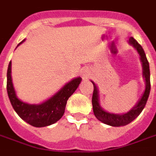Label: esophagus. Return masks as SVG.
I'll use <instances>...</instances> for the list:
<instances>
[{"label": "esophagus", "instance_id": "obj_1", "mask_svg": "<svg viewBox=\"0 0 156 156\" xmlns=\"http://www.w3.org/2000/svg\"><path fill=\"white\" fill-rule=\"evenodd\" d=\"M83 78H88V73H83Z\"/></svg>", "mask_w": 156, "mask_h": 156}]
</instances>
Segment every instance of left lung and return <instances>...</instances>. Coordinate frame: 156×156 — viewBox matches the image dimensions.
<instances>
[{
	"mask_svg": "<svg viewBox=\"0 0 156 156\" xmlns=\"http://www.w3.org/2000/svg\"><path fill=\"white\" fill-rule=\"evenodd\" d=\"M129 43L132 45L137 50L138 53L140 56V61L142 62V68H143V77L144 78V81H145V89H144V94L140 99V101L138 102L137 105L124 115H115V114H110L108 112L105 111L99 105L98 91L97 86L95 85L94 82H92L94 84V94H93V97H92V105H93V109H94V114L95 117L97 118L98 120L103 122L104 124H108L110 126H115V127L127 125L128 124L131 123L140 115V113L144 109V106L146 105V102H147L150 92H151L150 66H149V62L146 58L144 49L141 47L140 44H139L138 41L133 37L129 38Z\"/></svg>",
	"mask_w": 156,
	"mask_h": 156,
	"instance_id": "left-lung-1",
	"label": "left lung"
}]
</instances>
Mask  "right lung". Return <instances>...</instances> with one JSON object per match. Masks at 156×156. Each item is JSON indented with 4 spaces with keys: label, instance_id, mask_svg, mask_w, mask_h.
Here are the masks:
<instances>
[{
    "label": "right lung",
    "instance_id": "right-lung-1",
    "mask_svg": "<svg viewBox=\"0 0 156 156\" xmlns=\"http://www.w3.org/2000/svg\"><path fill=\"white\" fill-rule=\"evenodd\" d=\"M25 40L18 44H22ZM17 46V47H18ZM12 62H9L7 69L6 89L11 104L16 114L27 123L34 127H45L54 124L64 114L65 107L68 98L78 88L81 78H76L64 85L52 97L41 105H29L21 101L16 95L12 80Z\"/></svg>",
    "mask_w": 156,
    "mask_h": 156
}]
</instances>
